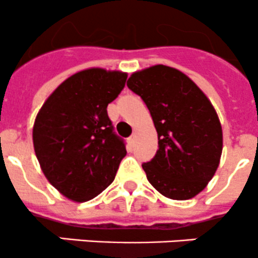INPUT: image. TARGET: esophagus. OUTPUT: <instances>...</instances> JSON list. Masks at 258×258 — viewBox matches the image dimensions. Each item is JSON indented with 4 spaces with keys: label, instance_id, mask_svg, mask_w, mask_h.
<instances>
[{
    "label": "esophagus",
    "instance_id": "esophagus-1",
    "mask_svg": "<svg viewBox=\"0 0 258 258\" xmlns=\"http://www.w3.org/2000/svg\"><path fill=\"white\" fill-rule=\"evenodd\" d=\"M128 142H129V144L133 147V145L135 144V135H132V137H130L128 139Z\"/></svg>",
    "mask_w": 258,
    "mask_h": 258
}]
</instances>
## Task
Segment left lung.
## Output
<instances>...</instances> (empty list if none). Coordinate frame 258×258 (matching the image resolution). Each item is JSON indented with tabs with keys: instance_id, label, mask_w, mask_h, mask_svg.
I'll return each instance as SVG.
<instances>
[{
	"instance_id": "8db88e82",
	"label": "left lung",
	"mask_w": 258,
	"mask_h": 258,
	"mask_svg": "<svg viewBox=\"0 0 258 258\" xmlns=\"http://www.w3.org/2000/svg\"><path fill=\"white\" fill-rule=\"evenodd\" d=\"M149 109L158 133L157 154L142 167L164 197L185 201L202 192L222 154V126L203 91L177 69L155 65L126 83Z\"/></svg>"
}]
</instances>
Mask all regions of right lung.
<instances>
[{"mask_svg":"<svg viewBox=\"0 0 258 258\" xmlns=\"http://www.w3.org/2000/svg\"><path fill=\"white\" fill-rule=\"evenodd\" d=\"M126 78L99 68L74 74L37 114L32 130L37 160L48 182L69 200L86 202L100 195L126 155L106 110Z\"/></svg>","mask_w":258,"mask_h":258,"instance_id":"add662e5","label":"right lung"}]
</instances>
